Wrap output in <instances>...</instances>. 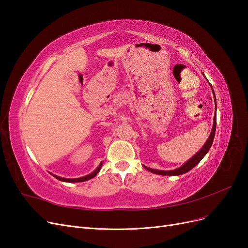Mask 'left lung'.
I'll list each match as a JSON object with an SVG mask.
<instances>
[{
	"label": "left lung",
	"instance_id": "8db88e82",
	"mask_svg": "<svg viewBox=\"0 0 248 248\" xmlns=\"http://www.w3.org/2000/svg\"><path fill=\"white\" fill-rule=\"evenodd\" d=\"M204 74V73H202ZM205 77V74H204ZM211 86V85H210ZM212 88V86H211ZM213 91V89H212ZM213 95H214V98H215V94H214V91H213ZM215 103H216V99H215ZM215 111H216V108H215ZM215 128H216V118H214V121H213V127H212V130H211V133H210V136L208 138V140H206L205 145L202 147V149L200 150V151L196 154L193 155L190 159L187 160L184 164H182L181 167L176 169V170H155V169H150L148 167H145L144 168L149 170L153 172V174H157V175H163V176H179V175H182V174H185V172L189 171L190 170H192L194 167L197 166V164L204 158V156L208 153V151L210 150V148H211L212 146V142H213V140H214V136H215Z\"/></svg>",
	"mask_w": 248,
	"mask_h": 248
}]
</instances>
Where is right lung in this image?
I'll return each mask as SVG.
<instances>
[{"label": "right lung", "instance_id": "right-lung-1", "mask_svg": "<svg viewBox=\"0 0 248 248\" xmlns=\"http://www.w3.org/2000/svg\"><path fill=\"white\" fill-rule=\"evenodd\" d=\"M102 161L99 163V166L97 167L91 174H89V175H87V176H84V177H80V178H74V179H69V178H63V177H59V176H56V175H52L54 176L56 179H58V180H60V181H63V182H69V183H74V182H84V181H88V180H90V179H92V178H94L97 174H98L99 172V170H100V169H101V167H102Z\"/></svg>", "mask_w": 248, "mask_h": 248}]
</instances>
